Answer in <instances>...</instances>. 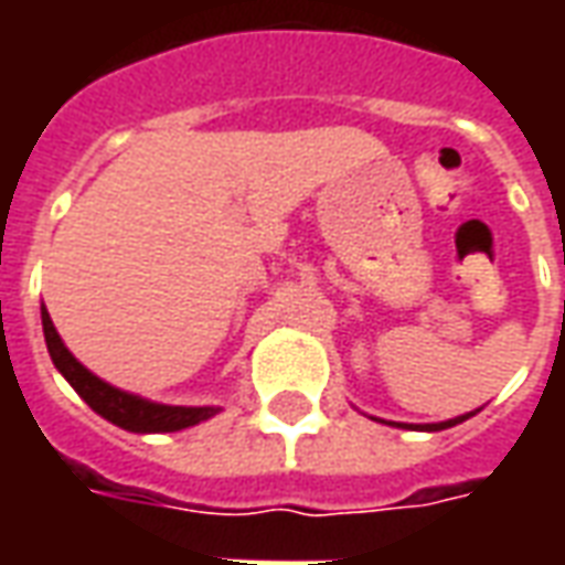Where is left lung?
Wrapping results in <instances>:
<instances>
[{"instance_id": "1", "label": "left lung", "mask_w": 565, "mask_h": 565, "mask_svg": "<svg viewBox=\"0 0 565 565\" xmlns=\"http://www.w3.org/2000/svg\"><path fill=\"white\" fill-rule=\"evenodd\" d=\"M475 412H469V415H460V417H450V420H441V424H424V426H412V429H426V433H438V429H448V426H457L462 424V420H469ZM403 426V424H396Z\"/></svg>"}]
</instances>
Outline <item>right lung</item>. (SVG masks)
<instances>
[{
  "label": "right lung",
  "mask_w": 565,
  "mask_h": 565,
  "mask_svg": "<svg viewBox=\"0 0 565 565\" xmlns=\"http://www.w3.org/2000/svg\"><path fill=\"white\" fill-rule=\"evenodd\" d=\"M42 327L44 342H47V354L54 360V366L60 369V375L75 387L84 403L90 405L96 415H103L105 420H111L120 429L129 433H178L186 426H196L202 420L214 417L221 408L214 405H202V408H190V405H160L141 399L136 393L111 387L108 381L96 379L90 369L81 366L78 360L72 356L60 332H56L54 320L47 315V308L42 306Z\"/></svg>",
  "instance_id": "obj_1"
}]
</instances>
